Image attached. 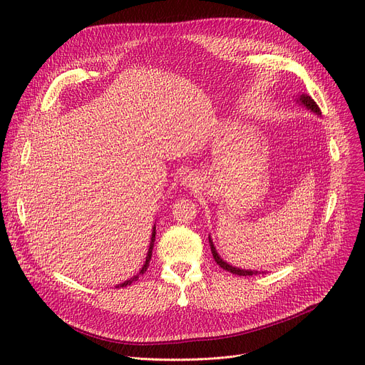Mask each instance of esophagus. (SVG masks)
<instances>
[{"instance_id":"34e87169","label":"esophagus","mask_w":365,"mask_h":365,"mask_svg":"<svg viewBox=\"0 0 365 365\" xmlns=\"http://www.w3.org/2000/svg\"><path fill=\"white\" fill-rule=\"evenodd\" d=\"M186 182H190V179H189V178H186Z\"/></svg>"}]
</instances>
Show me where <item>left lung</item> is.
I'll use <instances>...</instances> for the list:
<instances>
[{"label":"left lung","instance_id":"8db88e82","mask_svg":"<svg viewBox=\"0 0 365 365\" xmlns=\"http://www.w3.org/2000/svg\"><path fill=\"white\" fill-rule=\"evenodd\" d=\"M300 102H302L306 108H308V109H311V110H314V112H317V113H321V110H319L317 102L311 98V96H304V94H303L302 98H300ZM208 241H210V247H212V255H213V257H215V262H216L220 267H223L225 271L231 272V274H235V275H240V277H250V275H256V274H257V272H255V271H244V269H238V267H232L231 264H227V263L223 262V260L220 259V256L217 255V252H216V248H215L212 240H208Z\"/></svg>","mask_w":365,"mask_h":365}]
</instances>
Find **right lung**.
<instances>
[{"mask_svg": "<svg viewBox=\"0 0 365 365\" xmlns=\"http://www.w3.org/2000/svg\"><path fill=\"white\" fill-rule=\"evenodd\" d=\"M153 238H155V229H153V232H152V242H153ZM152 247H153V244H150V247H149V253H148L146 262H145V264H143V267H142V271H140V274H145V272H146V269H148V266H149V262H150V256H152ZM138 278H139V275H136V277H133L131 279H128V281H125V282L120 284L118 287H127V285H130L131 282H134V281H138Z\"/></svg>", "mask_w": 365, "mask_h": 365, "instance_id": "right-lung-1", "label": "right lung"}]
</instances>
